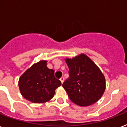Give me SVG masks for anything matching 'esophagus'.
<instances>
[{"instance_id":"34e87169","label":"esophagus","mask_w":127,"mask_h":127,"mask_svg":"<svg viewBox=\"0 0 127 127\" xmlns=\"http://www.w3.org/2000/svg\"><path fill=\"white\" fill-rule=\"evenodd\" d=\"M64 77H61V78H60V81H61L62 83L64 82Z\"/></svg>"}]
</instances>
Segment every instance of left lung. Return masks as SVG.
I'll use <instances>...</instances> for the list:
<instances>
[{
	"instance_id": "left-lung-1",
	"label": "left lung",
	"mask_w": 127,
	"mask_h": 127,
	"mask_svg": "<svg viewBox=\"0 0 127 127\" xmlns=\"http://www.w3.org/2000/svg\"><path fill=\"white\" fill-rule=\"evenodd\" d=\"M69 78L62 86L72 102L80 106L96 102L104 93L105 78L99 68L86 55L66 59Z\"/></svg>"
}]
</instances>
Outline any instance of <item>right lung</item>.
Here are the masks:
<instances>
[{
  "instance_id": "obj_1",
  "label": "right lung",
  "mask_w": 127,
  "mask_h": 127,
  "mask_svg": "<svg viewBox=\"0 0 127 127\" xmlns=\"http://www.w3.org/2000/svg\"><path fill=\"white\" fill-rule=\"evenodd\" d=\"M55 71L47 67V61L34 64L21 76L19 87L22 96L33 103L50 100L61 82L55 78Z\"/></svg>"
}]
</instances>
